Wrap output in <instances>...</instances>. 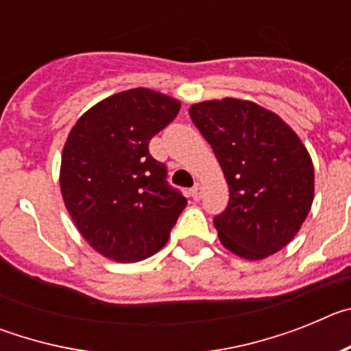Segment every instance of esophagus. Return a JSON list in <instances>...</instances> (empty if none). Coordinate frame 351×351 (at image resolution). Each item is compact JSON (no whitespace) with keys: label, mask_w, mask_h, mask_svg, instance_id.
<instances>
[{"label":"esophagus","mask_w":351,"mask_h":351,"mask_svg":"<svg viewBox=\"0 0 351 351\" xmlns=\"http://www.w3.org/2000/svg\"><path fill=\"white\" fill-rule=\"evenodd\" d=\"M191 198H193V200H200V198H202V184H200V182H197V184L191 188Z\"/></svg>","instance_id":"obj_1"}]
</instances>
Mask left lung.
I'll use <instances>...</instances> for the list:
<instances>
[{"label": "left lung", "mask_w": 351, "mask_h": 351, "mask_svg": "<svg viewBox=\"0 0 351 351\" xmlns=\"http://www.w3.org/2000/svg\"><path fill=\"white\" fill-rule=\"evenodd\" d=\"M190 116L228 184V206L214 218L219 243L246 260L283 250L315 198V169L299 135L276 112L241 98L198 101Z\"/></svg>", "instance_id": "left-lung-1"}]
</instances>
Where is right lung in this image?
Masks as SVG:
<instances>
[{
	"label": "right lung",
	"instance_id": "add662e5",
	"mask_svg": "<svg viewBox=\"0 0 351 351\" xmlns=\"http://www.w3.org/2000/svg\"><path fill=\"white\" fill-rule=\"evenodd\" d=\"M181 101L147 88L108 96L70 130L61 154L64 206L101 256L133 263L165 246L186 198L165 182L149 141L178 116Z\"/></svg>",
	"mask_w": 351,
	"mask_h": 351
}]
</instances>
